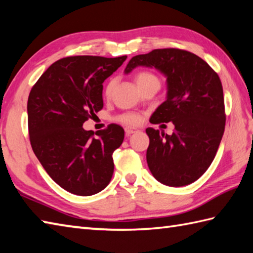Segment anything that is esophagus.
<instances>
[{
	"label": "esophagus",
	"instance_id": "obj_1",
	"mask_svg": "<svg viewBox=\"0 0 253 253\" xmlns=\"http://www.w3.org/2000/svg\"><path fill=\"white\" fill-rule=\"evenodd\" d=\"M139 130L137 129V128H131V127H126L125 128V132H126L127 136H130V135H132V133H136Z\"/></svg>",
	"mask_w": 253,
	"mask_h": 253
}]
</instances>
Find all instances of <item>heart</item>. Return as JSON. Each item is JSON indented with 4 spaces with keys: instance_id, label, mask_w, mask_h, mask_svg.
<instances>
[{
    "instance_id": "b5f03b06",
    "label": "heart",
    "mask_w": 253,
    "mask_h": 253,
    "mask_svg": "<svg viewBox=\"0 0 253 253\" xmlns=\"http://www.w3.org/2000/svg\"><path fill=\"white\" fill-rule=\"evenodd\" d=\"M135 80L138 88L141 87V85L149 84H160V80L154 74L150 72H144V71L137 73V75L135 76ZM113 88H114V80H111L105 88V95H110ZM116 120L123 124H126V125H137V124L140 122V116L137 114H131V113H125V114H122L118 116Z\"/></svg>"
}]
</instances>
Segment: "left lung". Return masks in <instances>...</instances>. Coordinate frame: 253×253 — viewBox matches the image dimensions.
I'll list each match as a JSON object with an SVG mask.
<instances>
[{
  "instance_id": "obj_1",
  "label": "left lung",
  "mask_w": 253,
  "mask_h": 253,
  "mask_svg": "<svg viewBox=\"0 0 253 253\" xmlns=\"http://www.w3.org/2000/svg\"><path fill=\"white\" fill-rule=\"evenodd\" d=\"M137 66L157 68L168 83L166 101L150 123L171 122L175 126L171 135L146 129L149 169L166 186L189 185L206 173L222 140L226 115L221 79L201 57L173 47L133 56L125 73Z\"/></svg>"
}]
</instances>
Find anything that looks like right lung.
I'll return each mask as SVG.
<instances>
[{"label": "right lung", "mask_w": 253, "mask_h": 253, "mask_svg": "<svg viewBox=\"0 0 253 253\" xmlns=\"http://www.w3.org/2000/svg\"><path fill=\"white\" fill-rule=\"evenodd\" d=\"M126 58H61L42 74L29 93L32 150L51 178L74 195H95L111 181L112 155L123 143V127L111 124L94 136L83 125L102 110V84Z\"/></svg>", "instance_id": "add662e5"}]
</instances>
